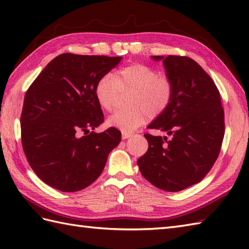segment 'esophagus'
I'll use <instances>...</instances> for the list:
<instances>
[{"label": "esophagus", "mask_w": 249, "mask_h": 249, "mask_svg": "<svg viewBox=\"0 0 249 249\" xmlns=\"http://www.w3.org/2000/svg\"><path fill=\"white\" fill-rule=\"evenodd\" d=\"M133 136V134L131 133H128V131H122V139H128V138H130V137Z\"/></svg>", "instance_id": "obj_1"}]
</instances>
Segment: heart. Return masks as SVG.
Returning a JSON list of instances; mask_svg holds the SVG:
<instances>
[{"instance_id": "1", "label": "heart", "mask_w": 249, "mask_h": 249, "mask_svg": "<svg viewBox=\"0 0 249 249\" xmlns=\"http://www.w3.org/2000/svg\"><path fill=\"white\" fill-rule=\"evenodd\" d=\"M125 89L134 91L129 106L131 108L116 110L107 124L124 131H131L144 124L149 116L160 115L171 104L174 84L166 75H158L151 66L140 63L123 67L113 76L106 73L95 86V97L103 109L111 111L118 94Z\"/></svg>"}]
</instances>
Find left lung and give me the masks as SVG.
<instances>
[{
    "label": "left lung",
    "instance_id": "obj_1",
    "mask_svg": "<svg viewBox=\"0 0 249 249\" xmlns=\"http://www.w3.org/2000/svg\"><path fill=\"white\" fill-rule=\"evenodd\" d=\"M174 84L171 104L147 126L171 136L145 134L149 149L137 165L155 187L179 192L199 183L219 155L225 135L220 94L208 73L187 56L154 55Z\"/></svg>",
    "mask_w": 249,
    "mask_h": 249
}]
</instances>
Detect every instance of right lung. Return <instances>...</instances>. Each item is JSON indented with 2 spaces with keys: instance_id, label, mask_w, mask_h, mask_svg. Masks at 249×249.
I'll use <instances>...</instances> for the list:
<instances>
[{
  "instance_id": "1",
  "label": "right lung",
  "mask_w": 249,
  "mask_h": 249,
  "mask_svg": "<svg viewBox=\"0 0 249 249\" xmlns=\"http://www.w3.org/2000/svg\"><path fill=\"white\" fill-rule=\"evenodd\" d=\"M122 56L63 53L54 57L25 93L21 141L36 176L65 193L78 192L102 174L121 131L94 129L104 122L95 97L98 79Z\"/></svg>"
}]
</instances>
